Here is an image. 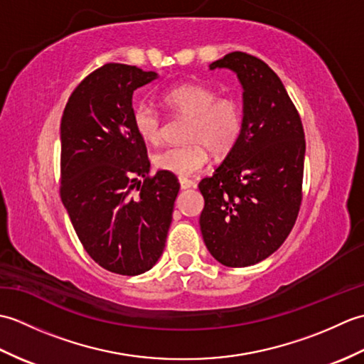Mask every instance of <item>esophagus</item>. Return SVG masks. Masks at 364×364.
<instances>
[{"instance_id": "obj_1", "label": "esophagus", "mask_w": 364, "mask_h": 364, "mask_svg": "<svg viewBox=\"0 0 364 364\" xmlns=\"http://www.w3.org/2000/svg\"><path fill=\"white\" fill-rule=\"evenodd\" d=\"M180 184H181V189H189L192 186H196V183L189 180V178H180Z\"/></svg>"}]
</instances>
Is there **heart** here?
Returning a JSON list of instances; mask_svg holds the SVG:
<instances>
[{"mask_svg": "<svg viewBox=\"0 0 364 364\" xmlns=\"http://www.w3.org/2000/svg\"><path fill=\"white\" fill-rule=\"evenodd\" d=\"M170 111L189 117L186 141L183 146H168L154 154L159 170L176 176H189L203 168L210 158L225 156L241 134V109L235 100L215 97V90L197 82L180 84L162 95ZM133 125L144 142L156 144L161 137V117L149 106H137Z\"/></svg>", "mask_w": 364, "mask_h": 364, "instance_id": "obj_1", "label": "heart"}]
</instances>
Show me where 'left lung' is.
I'll return each mask as SVG.
<instances>
[{"mask_svg":"<svg viewBox=\"0 0 364 364\" xmlns=\"http://www.w3.org/2000/svg\"><path fill=\"white\" fill-rule=\"evenodd\" d=\"M235 72L242 87L236 145L198 189L200 230L220 264L247 267L286 241L301 202L305 134L282 80L261 59L241 51L210 64Z\"/></svg>","mask_w":364,"mask_h":364,"instance_id":"obj_1","label":"left lung"}]
</instances>
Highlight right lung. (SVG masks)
<instances>
[{"label":"right lung","mask_w":364,"mask_h":364,"mask_svg":"<svg viewBox=\"0 0 364 364\" xmlns=\"http://www.w3.org/2000/svg\"><path fill=\"white\" fill-rule=\"evenodd\" d=\"M156 78L136 65L106 64L73 90L60 120V198L68 218L92 259L128 277L158 262L180 191L172 173L149 176L133 125L134 90Z\"/></svg>","instance_id":"right-lung-1"}]
</instances>
